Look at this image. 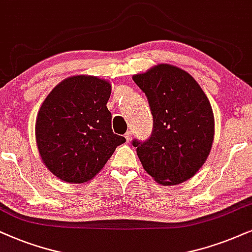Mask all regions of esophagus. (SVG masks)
Here are the masks:
<instances>
[{
  "instance_id": "34e87169",
  "label": "esophagus",
  "mask_w": 252,
  "mask_h": 252,
  "mask_svg": "<svg viewBox=\"0 0 252 252\" xmlns=\"http://www.w3.org/2000/svg\"><path fill=\"white\" fill-rule=\"evenodd\" d=\"M124 137H126V142H129V140L131 139V137H132V132L131 131H126V133H124Z\"/></svg>"
}]
</instances>
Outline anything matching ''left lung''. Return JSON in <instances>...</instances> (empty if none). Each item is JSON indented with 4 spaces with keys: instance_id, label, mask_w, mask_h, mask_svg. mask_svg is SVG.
Listing matches in <instances>:
<instances>
[{
    "instance_id": "1",
    "label": "left lung",
    "mask_w": 252,
    "mask_h": 252,
    "mask_svg": "<svg viewBox=\"0 0 252 252\" xmlns=\"http://www.w3.org/2000/svg\"><path fill=\"white\" fill-rule=\"evenodd\" d=\"M132 79L153 116L150 138L132 140L144 169L162 186L191 179L205 163L214 137L213 110L202 87L170 64H158Z\"/></svg>"
}]
</instances>
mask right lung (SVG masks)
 <instances>
[{"mask_svg": "<svg viewBox=\"0 0 252 252\" xmlns=\"http://www.w3.org/2000/svg\"><path fill=\"white\" fill-rule=\"evenodd\" d=\"M112 86L94 76L58 84L40 107L35 139L45 166L68 183L92 180L126 138L112 130Z\"/></svg>", "mask_w": 252, "mask_h": 252, "instance_id": "add662e5", "label": "right lung"}]
</instances>
